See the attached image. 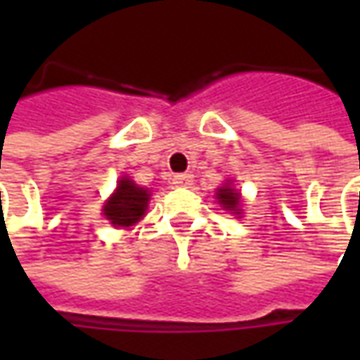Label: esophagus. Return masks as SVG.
Segmentation results:
<instances>
[{"mask_svg": "<svg viewBox=\"0 0 360 360\" xmlns=\"http://www.w3.org/2000/svg\"><path fill=\"white\" fill-rule=\"evenodd\" d=\"M172 182L176 184V186L180 188H190L192 184H194V180H192V176L190 174H176L172 178Z\"/></svg>", "mask_w": 360, "mask_h": 360, "instance_id": "34e87169", "label": "esophagus"}]
</instances>
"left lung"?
Wrapping results in <instances>:
<instances>
[{"instance_id":"obj_1","label":"left lung","mask_w":360,"mask_h":360,"mask_svg":"<svg viewBox=\"0 0 360 360\" xmlns=\"http://www.w3.org/2000/svg\"><path fill=\"white\" fill-rule=\"evenodd\" d=\"M216 198H218V202H220L226 210H234V214H238L236 210H238V204H240V196H238L236 190H232L230 186L220 188Z\"/></svg>"}]
</instances>
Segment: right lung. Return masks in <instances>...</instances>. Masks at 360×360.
<instances>
[{
	"label": "right lung",
	"instance_id": "right-lung-1",
	"mask_svg": "<svg viewBox=\"0 0 360 360\" xmlns=\"http://www.w3.org/2000/svg\"><path fill=\"white\" fill-rule=\"evenodd\" d=\"M148 190L136 186L128 178H122L118 190L105 202L104 214L114 226H131L136 224L148 208Z\"/></svg>",
	"mask_w": 360,
	"mask_h": 360
}]
</instances>
